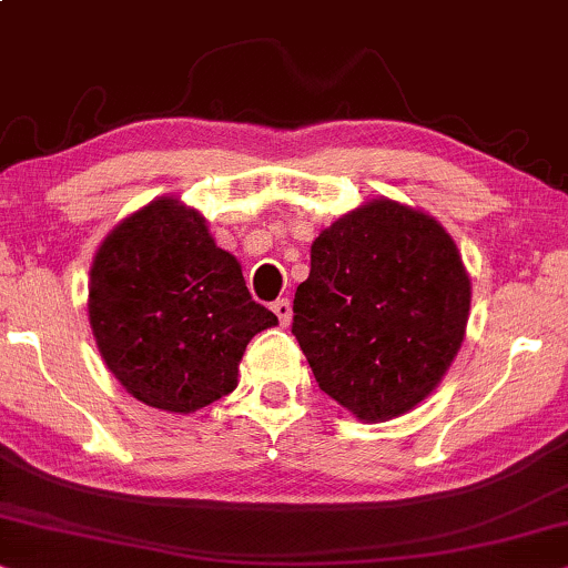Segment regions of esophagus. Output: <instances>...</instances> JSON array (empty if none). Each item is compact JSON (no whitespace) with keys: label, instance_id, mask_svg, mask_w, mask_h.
<instances>
[{"label":"esophagus","instance_id":"esophagus-1","mask_svg":"<svg viewBox=\"0 0 568 568\" xmlns=\"http://www.w3.org/2000/svg\"><path fill=\"white\" fill-rule=\"evenodd\" d=\"M272 312L277 314V320H280V324H291V320H293V306H291V301L288 298H277L275 304H272Z\"/></svg>","mask_w":568,"mask_h":568}]
</instances>
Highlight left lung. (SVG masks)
<instances>
[{
  "mask_svg": "<svg viewBox=\"0 0 568 568\" xmlns=\"http://www.w3.org/2000/svg\"><path fill=\"white\" fill-rule=\"evenodd\" d=\"M470 314V277L442 223L374 200L312 244L293 298V335L322 392L355 418L413 410L455 361Z\"/></svg>",
  "mask_w": 568,
  "mask_h": 568,
  "instance_id": "1",
  "label": "left lung"
}]
</instances>
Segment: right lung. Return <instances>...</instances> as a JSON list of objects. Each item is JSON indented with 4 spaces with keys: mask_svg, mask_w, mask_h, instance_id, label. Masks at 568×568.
Here are the masks:
<instances>
[{
    "mask_svg": "<svg viewBox=\"0 0 568 568\" xmlns=\"http://www.w3.org/2000/svg\"><path fill=\"white\" fill-rule=\"evenodd\" d=\"M88 314L98 351L140 403L194 413L239 384V361L277 316L252 301L236 256L205 217L161 196L121 221L90 267Z\"/></svg>",
    "mask_w": 568,
    "mask_h": 568,
    "instance_id": "add662e5",
    "label": "right lung"
}]
</instances>
